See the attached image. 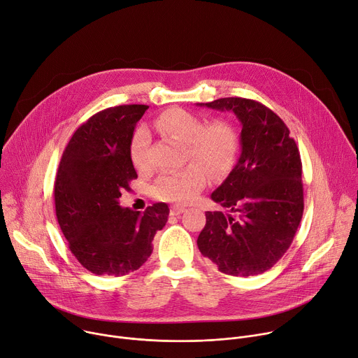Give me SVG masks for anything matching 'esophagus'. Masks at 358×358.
<instances>
[{
	"label": "esophagus",
	"instance_id": "esophagus-1",
	"mask_svg": "<svg viewBox=\"0 0 358 358\" xmlns=\"http://www.w3.org/2000/svg\"><path fill=\"white\" fill-rule=\"evenodd\" d=\"M184 211H185V208L181 207V206H173V207L170 208V214H171V215H180V214H182Z\"/></svg>",
	"mask_w": 358,
	"mask_h": 358
}]
</instances>
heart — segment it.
<instances>
[{
  "instance_id": "obj_1",
  "label": "heart",
  "mask_w": 358,
  "mask_h": 358,
  "mask_svg": "<svg viewBox=\"0 0 358 358\" xmlns=\"http://www.w3.org/2000/svg\"><path fill=\"white\" fill-rule=\"evenodd\" d=\"M154 127L158 131L187 147L185 159L191 164L177 171L162 173L152 185L154 197L169 203H189L207 184V173L218 178L229 171L238 152V133L236 127L224 118L206 120L182 108H170L161 113ZM150 134L138 127L129 143L133 164L143 170L147 167V148Z\"/></svg>"
}]
</instances>
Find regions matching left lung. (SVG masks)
Here are the masks:
<instances>
[{
    "label": "left lung",
    "mask_w": 358,
    "mask_h": 358,
    "mask_svg": "<svg viewBox=\"0 0 358 358\" xmlns=\"http://www.w3.org/2000/svg\"><path fill=\"white\" fill-rule=\"evenodd\" d=\"M199 106L233 111L243 128L237 164L211 194L236 215L207 211L197 245L224 274H262L288 250L303 217L300 151L284 121L262 103L229 96Z\"/></svg>",
    "instance_id": "left-lung-1"
}]
</instances>
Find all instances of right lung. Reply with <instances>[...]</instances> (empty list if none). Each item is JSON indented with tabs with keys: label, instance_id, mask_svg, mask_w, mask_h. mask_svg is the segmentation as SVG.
Masks as SVG:
<instances>
[{
	"label": "right lung",
	"instance_id": "1",
	"mask_svg": "<svg viewBox=\"0 0 358 358\" xmlns=\"http://www.w3.org/2000/svg\"><path fill=\"white\" fill-rule=\"evenodd\" d=\"M147 108L131 104L94 114L77 128L59 161L54 184L59 229L78 263L96 275L138 270L169 218L166 203L144 213L118 206L121 192L137 178L129 143Z\"/></svg>",
	"mask_w": 358,
	"mask_h": 358
}]
</instances>
